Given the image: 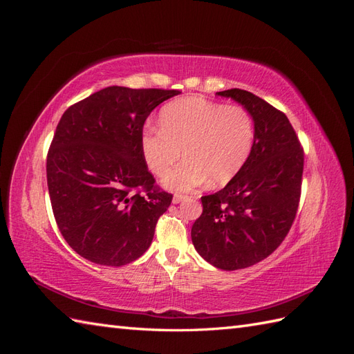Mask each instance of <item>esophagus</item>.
<instances>
[{
  "label": "esophagus",
  "instance_id": "obj_1",
  "mask_svg": "<svg viewBox=\"0 0 354 354\" xmlns=\"http://www.w3.org/2000/svg\"><path fill=\"white\" fill-rule=\"evenodd\" d=\"M186 198H187V196H185V195H174V196H173V202H174V203H180V202H183Z\"/></svg>",
  "mask_w": 354,
  "mask_h": 354
}]
</instances>
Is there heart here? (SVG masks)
Masks as SVG:
<instances>
[{
    "instance_id": "obj_1",
    "label": "heart",
    "mask_w": 354,
    "mask_h": 354,
    "mask_svg": "<svg viewBox=\"0 0 354 354\" xmlns=\"http://www.w3.org/2000/svg\"><path fill=\"white\" fill-rule=\"evenodd\" d=\"M160 122L143 130L142 151L156 176L167 174L185 153V162L164 178L169 190H194L208 178L211 185L227 183L250 156L254 122L241 106L186 97L167 104Z\"/></svg>"
}]
</instances>
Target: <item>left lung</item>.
<instances>
[{"mask_svg":"<svg viewBox=\"0 0 354 354\" xmlns=\"http://www.w3.org/2000/svg\"><path fill=\"white\" fill-rule=\"evenodd\" d=\"M248 112L254 142L248 159L217 194L202 196V214L192 226L195 250L221 270H239L269 257L295 218L304 153L285 113L255 94L218 91Z\"/></svg>","mask_w":354,"mask_h":354,"instance_id":"left-lung-1","label":"left lung"}]
</instances>
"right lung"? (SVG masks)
<instances>
[{"instance_id": "right-lung-1", "label": "right lung", "mask_w": 354, "mask_h": 354, "mask_svg": "<svg viewBox=\"0 0 354 354\" xmlns=\"http://www.w3.org/2000/svg\"><path fill=\"white\" fill-rule=\"evenodd\" d=\"M178 93L113 85L62 115L47 156L48 194L62 236L85 260L120 267L151 246L173 195L153 186L143 125Z\"/></svg>"}]
</instances>
